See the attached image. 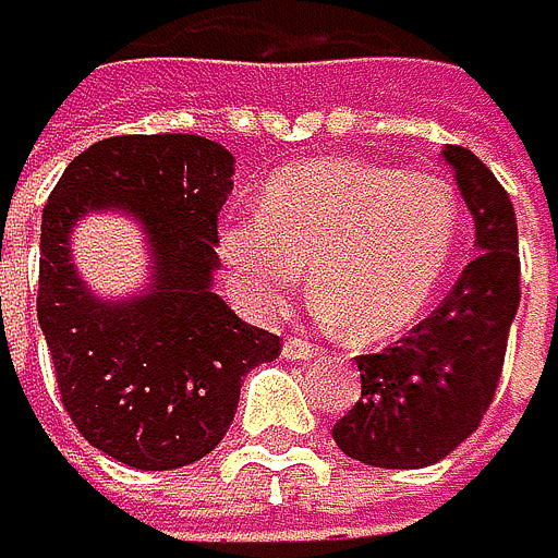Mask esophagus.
<instances>
[{
  "label": "esophagus",
  "mask_w": 558,
  "mask_h": 558,
  "mask_svg": "<svg viewBox=\"0 0 558 558\" xmlns=\"http://www.w3.org/2000/svg\"><path fill=\"white\" fill-rule=\"evenodd\" d=\"M319 354V347L316 343H308L305 337H288L284 340V357L288 361H312Z\"/></svg>",
  "instance_id": "1"
}]
</instances>
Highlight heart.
<instances>
[{
  "mask_svg": "<svg viewBox=\"0 0 558 558\" xmlns=\"http://www.w3.org/2000/svg\"><path fill=\"white\" fill-rule=\"evenodd\" d=\"M458 239L462 204L445 177L316 159L264 183L259 218L225 225L221 256L253 316H281L308 267L323 319L378 340L430 305Z\"/></svg>",
  "mask_w": 558,
  "mask_h": 558,
  "instance_id": "obj_1",
  "label": "heart"
}]
</instances>
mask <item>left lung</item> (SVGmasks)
<instances>
[{"label":"left lung","mask_w":558,"mask_h":558,"mask_svg":"<svg viewBox=\"0 0 558 558\" xmlns=\"http://www.w3.org/2000/svg\"><path fill=\"white\" fill-rule=\"evenodd\" d=\"M475 253L448 299L381 354H361V399L337 420L343 454L378 469L441 462L480 427L497 396L510 323L521 302L518 218L500 180L469 148L448 145Z\"/></svg>","instance_id":"obj_1"}]
</instances>
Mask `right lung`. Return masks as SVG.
Here are the masks:
<instances>
[{"label":"right lung","mask_w":558,"mask_h":558,"mask_svg":"<svg viewBox=\"0 0 558 558\" xmlns=\"http://www.w3.org/2000/svg\"><path fill=\"white\" fill-rule=\"evenodd\" d=\"M229 194L232 156L218 142L117 134L75 156L44 204L37 319L61 407L93 448L131 469H180L215 451L246 372L281 354V337L211 291ZM100 207L146 225L157 281L142 300H93L71 267V225Z\"/></svg>","instance_id":"right-lung-1"}]
</instances>
